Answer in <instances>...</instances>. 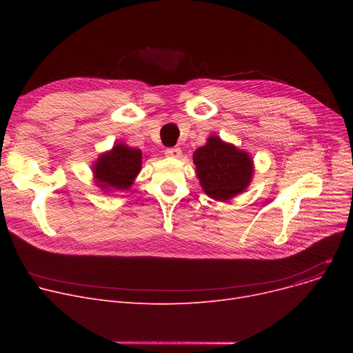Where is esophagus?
Wrapping results in <instances>:
<instances>
[{
	"label": "esophagus",
	"mask_w": 353,
	"mask_h": 353,
	"mask_svg": "<svg viewBox=\"0 0 353 353\" xmlns=\"http://www.w3.org/2000/svg\"><path fill=\"white\" fill-rule=\"evenodd\" d=\"M164 153H165V156L174 157V159H180V157H181L180 147H169V148H165Z\"/></svg>",
	"instance_id": "obj_1"
}]
</instances>
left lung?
Listing matches in <instances>:
<instances>
[{
  "label": "left lung",
  "instance_id": "8db88e82",
  "mask_svg": "<svg viewBox=\"0 0 353 353\" xmlns=\"http://www.w3.org/2000/svg\"><path fill=\"white\" fill-rule=\"evenodd\" d=\"M197 177L203 190L212 199L229 200L242 193L253 174L252 159L232 144L223 143L217 136L194 152Z\"/></svg>",
  "mask_w": 353,
  "mask_h": 353
}]
</instances>
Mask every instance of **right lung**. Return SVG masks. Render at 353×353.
<instances>
[{
	"mask_svg": "<svg viewBox=\"0 0 353 353\" xmlns=\"http://www.w3.org/2000/svg\"><path fill=\"white\" fill-rule=\"evenodd\" d=\"M141 152L136 148L117 144L113 150L103 154L96 165L94 174L103 189L127 190L141 169Z\"/></svg>",
	"mask_w": 353,
	"mask_h": 353,
	"instance_id": "1",
	"label": "right lung"
}]
</instances>
